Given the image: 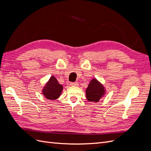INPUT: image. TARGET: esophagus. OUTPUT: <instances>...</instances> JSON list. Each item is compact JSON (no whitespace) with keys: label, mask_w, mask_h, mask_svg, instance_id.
<instances>
[{"label":"esophagus","mask_w":151,"mask_h":151,"mask_svg":"<svg viewBox=\"0 0 151 151\" xmlns=\"http://www.w3.org/2000/svg\"><path fill=\"white\" fill-rule=\"evenodd\" d=\"M70 84L72 86H78L79 83H77V82H75V83H71Z\"/></svg>","instance_id":"34e87169"}]
</instances>
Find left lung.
<instances>
[{
  "mask_svg": "<svg viewBox=\"0 0 151 151\" xmlns=\"http://www.w3.org/2000/svg\"><path fill=\"white\" fill-rule=\"evenodd\" d=\"M106 93L103 85L96 79H93L86 88V98L89 102H98Z\"/></svg>",
  "mask_w": 151,
  "mask_h": 151,
  "instance_id": "8db88e82",
  "label": "left lung"
}]
</instances>
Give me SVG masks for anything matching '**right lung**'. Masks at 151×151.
I'll return each instance as SVG.
<instances>
[{
  "mask_svg": "<svg viewBox=\"0 0 151 151\" xmlns=\"http://www.w3.org/2000/svg\"><path fill=\"white\" fill-rule=\"evenodd\" d=\"M62 91V85L59 84L55 77L52 76L43 87L42 94L47 99L55 100L60 96Z\"/></svg>",
  "mask_w": 151,
  "mask_h": 151,
  "instance_id": "obj_1",
  "label": "right lung"
}]
</instances>
